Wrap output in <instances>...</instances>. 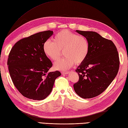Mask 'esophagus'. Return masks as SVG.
Instances as JSON below:
<instances>
[{"label":"esophagus","mask_w":128,"mask_h":128,"mask_svg":"<svg viewBox=\"0 0 128 128\" xmlns=\"http://www.w3.org/2000/svg\"><path fill=\"white\" fill-rule=\"evenodd\" d=\"M61 73L62 74H68V73H69V72L68 71H62V72H61Z\"/></svg>","instance_id":"esophagus-1"}]
</instances>
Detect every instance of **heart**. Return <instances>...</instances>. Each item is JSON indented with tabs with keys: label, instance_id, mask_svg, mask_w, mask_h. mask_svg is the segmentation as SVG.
Returning a JSON list of instances; mask_svg holds the SVG:
<instances>
[{
	"label": "heart",
	"instance_id": "b5f03b06",
	"mask_svg": "<svg viewBox=\"0 0 128 128\" xmlns=\"http://www.w3.org/2000/svg\"><path fill=\"white\" fill-rule=\"evenodd\" d=\"M44 54L51 60H58L63 51L65 57L56 62L55 69L66 70L74 65L80 64L86 60L89 54V45L87 39L68 30L58 32L53 42L45 41L42 45Z\"/></svg>",
	"mask_w": 128,
	"mask_h": 128
}]
</instances>
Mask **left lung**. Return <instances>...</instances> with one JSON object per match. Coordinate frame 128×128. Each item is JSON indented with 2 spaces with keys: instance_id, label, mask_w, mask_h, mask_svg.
I'll list each match as a JSON object with an SVG mask.
<instances>
[{
  "instance_id": "1",
  "label": "left lung",
  "mask_w": 128,
  "mask_h": 128,
  "mask_svg": "<svg viewBox=\"0 0 128 128\" xmlns=\"http://www.w3.org/2000/svg\"><path fill=\"white\" fill-rule=\"evenodd\" d=\"M76 32L87 39L89 50L86 60L76 70L79 80L74 88L80 97L93 98L106 90L116 76L120 67L118 53L112 41L97 32Z\"/></svg>"
}]
</instances>
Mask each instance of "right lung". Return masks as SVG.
Segmentation results:
<instances>
[{"label":"right lung","instance_id":"obj_1","mask_svg":"<svg viewBox=\"0 0 128 128\" xmlns=\"http://www.w3.org/2000/svg\"><path fill=\"white\" fill-rule=\"evenodd\" d=\"M53 31L37 33L18 41L10 52L8 71L15 87L22 96L33 100L46 98L53 88L60 71L50 72L51 61L42 50L44 42Z\"/></svg>","mask_w":128,"mask_h":128}]
</instances>
